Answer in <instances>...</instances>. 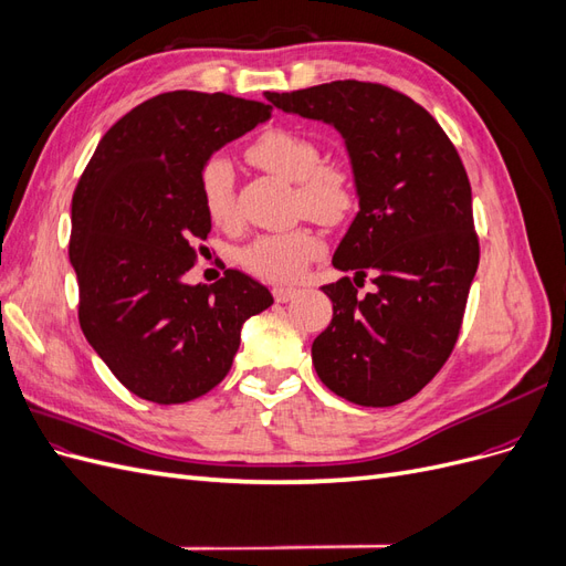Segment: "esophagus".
I'll use <instances>...</instances> for the list:
<instances>
[{
    "instance_id": "obj_1",
    "label": "esophagus",
    "mask_w": 566,
    "mask_h": 566,
    "mask_svg": "<svg viewBox=\"0 0 566 566\" xmlns=\"http://www.w3.org/2000/svg\"><path fill=\"white\" fill-rule=\"evenodd\" d=\"M297 293H300L297 287H283V285L273 287V297H276V302H290Z\"/></svg>"
}]
</instances>
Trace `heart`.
<instances>
[{
  "mask_svg": "<svg viewBox=\"0 0 566 566\" xmlns=\"http://www.w3.org/2000/svg\"><path fill=\"white\" fill-rule=\"evenodd\" d=\"M256 167L295 181V210L321 221H339L356 202L354 177L347 167L321 163V146L300 129L271 127L248 148ZM200 202L214 227L229 229L238 221L233 196V167L227 158L214 156L200 169ZM325 243L316 229L300 224L285 231L262 233L238 250V264L252 276L287 283L295 281Z\"/></svg>",
  "mask_w": 566,
  "mask_h": 566,
  "instance_id": "obj_1",
  "label": "heart"
}]
</instances>
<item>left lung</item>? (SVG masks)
Listing matches in <instances>:
<instances>
[{
    "mask_svg": "<svg viewBox=\"0 0 566 566\" xmlns=\"http://www.w3.org/2000/svg\"><path fill=\"white\" fill-rule=\"evenodd\" d=\"M271 106L333 125L345 139L358 212L321 290L333 321L312 345L321 382L358 406H397L447 364L479 264L472 188L455 146L413 98L337 80L266 92ZM373 272L376 290L358 298Z\"/></svg>",
    "mask_w": 566,
    "mask_h": 566,
    "instance_id": "obj_1",
    "label": "left lung"
}]
</instances>
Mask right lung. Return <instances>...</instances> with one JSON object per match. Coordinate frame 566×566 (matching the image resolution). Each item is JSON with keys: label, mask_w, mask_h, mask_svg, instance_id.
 I'll return each mask as SVG.
<instances>
[{"label": "right lung", "mask_w": 566, "mask_h": 566, "mask_svg": "<svg viewBox=\"0 0 566 566\" xmlns=\"http://www.w3.org/2000/svg\"><path fill=\"white\" fill-rule=\"evenodd\" d=\"M269 117L271 106L221 92L158 94L117 119L80 177V328L136 397L169 406L208 394L231 370L243 323L273 304L235 269L214 285L184 283L212 229L202 165Z\"/></svg>", "instance_id": "add662e5"}]
</instances>
